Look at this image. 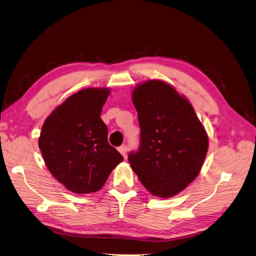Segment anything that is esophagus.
<instances>
[{
	"label": "esophagus",
	"mask_w": 256,
	"mask_h": 256,
	"mask_svg": "<svg viewBox=\"0 0 256 256\" xmlns=\"http://www.w3.org/2000/svg\"><path fill=\"white\" fill-rule=\"evenodd\" d=\"M118 152L120 153L124 156V157H127V148L125 146V145H122V146H120L118 148Z\"/></svg>",
	"instance_id": "34e87169"
}]
</instances>
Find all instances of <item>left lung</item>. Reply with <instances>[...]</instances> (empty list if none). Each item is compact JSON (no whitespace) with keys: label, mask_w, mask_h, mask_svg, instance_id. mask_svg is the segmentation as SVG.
<instances>
[{"label":"left lung","mask_w":256,"mask_h":256,"mask_svg":"<svg viewBox=\"0 0 256 256\" xmlns=\"http://www.w3.org/2000/svg\"><path fill=\"white\" fill-rule=\"evenodd\" d=\"M132 102L141 144L128 156L131 168L152 195L174 197L199 174L208 134L190 101L162 80L136 85Z\"/></svg>","instance_id":"8db88e82"}]
</instances>
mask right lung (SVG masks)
Segmentation results:
<instances>
[{"instance_id":"right-lung-1","label":"right lung","mask_w":256,"mask_h":256,"mask_svg":"<svg viewBox=\"0 0 256 256\" xmlns=\"http://www.w3.org/2000/svg\"><path fill=\"white\" fill-rule=\"evenodd\" d=\"M108 88H85L61 103L47 117L38 148L54 178L76 194L102 188L124 157L108 142L100 118Z\"/></svg>"}]
</instances>
